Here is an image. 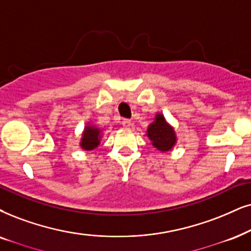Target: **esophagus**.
<instances>
[{"instance_id": "1", "label": "esophagus", "mask_w": 251, "mask_h": 251, "mask_svg": "<svg viewBox=\"0 0 251 251\" xmlns=\"http://www.w3.org/2000/svg\"><path fill=\"white\" fill-rule=\"evenodd\" d=\"M122 124H123V126H124V127L128 128V127H131V125H132V122H131V120H129V119H123Z\"/></svg>"}]
</instances>
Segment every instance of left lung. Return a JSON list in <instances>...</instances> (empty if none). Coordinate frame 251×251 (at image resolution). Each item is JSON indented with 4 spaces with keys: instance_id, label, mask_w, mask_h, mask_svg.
Listing matches in <instances>:
<instances>
[{
    "instance_id": "8db88e82",
    "label": "left lung",
    "mask_w": 251,
    "mask_h": 251,
    "mask_svg": "<svg viewBox=\"0 0 251 251\" xmlns=\"http://www.w3.org/2000/svg\"><path fill=\"white\" fill-rule=\"evenodd\" d=\"M146 135L151 140V144L161 153L170 151L177 144L175 128L167 122L166 117L160 112L155 115L154 122L148 125Z\"/></svg>"
}]
</instances>
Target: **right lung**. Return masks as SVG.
I'll return each instance as SVG.
<instances>
[{
    "label": "right lung",
    "instance_id": "right-lung-1",
    "mask_svg": "<svg viewBox=\"0 0 251 251\" xmlns=\"http://www.w3.org/2000/svg\"><path fill=\"white\" fill-rule=\"evenodd\" d=\"M102 138V128H100L91 122H88L87 125L84 126L83 132H82L80 147L85 151H93V149L97 148L100 146Z\"/></svg>",
    "mask_w": 251,
    "mask_h": 251
}]
</instances>
